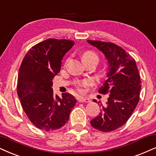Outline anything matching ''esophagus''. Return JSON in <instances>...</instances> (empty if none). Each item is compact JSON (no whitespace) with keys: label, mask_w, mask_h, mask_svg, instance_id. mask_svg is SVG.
<instances>
[{"label":"esophagus","mask_w":156,"mask_h":156,"mask_svg":"<svg viewBox=\"0 0 156 156\" xmlns=\"http://www.w3.org/2000/svg\"><path fill=\"white\" fill-rule=\"evenodd\" d=\"M78 101L79 102H86V103H88V102H90V99L88 98H85L80 96V97L78 98Z\"/></svg>","instance_id":"34e87169"}]
</instances>
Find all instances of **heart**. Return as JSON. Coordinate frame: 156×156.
Segmentation results:
<instances>
[{"instance_id":"1","label":"heart","mask_w":156,"mask_h":156,"mask_svg":"<svg viewBox=\"0 0 156 156\" xmlns=\"http://www.w3.org/2000/svg\"><path fill=\"white\" fill-rule=\"evenodd\" d=\"M82 58L83 60H88V59H91V58L98 59V57L97 55H96L94 52H92V51H86V52L83 54ZM90 84V81H88V80H85V81L82 82L81 83H80V86L86 87V86H89Z\"/></svg>"}]
</instances>
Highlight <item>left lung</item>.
Segmentation results:
<instances>
[{
	"label": "left lung",
	"instance_id": "obj_1",
	"mask_svg": "<svg viewBox=\"0 0 156 156\" xmlns=\"http://www.w3.org/2000/svg\"><path fill=\"white\" fill-rule=\"evenodd\" d=\"M88 42L103 52L107 60L108 78L98 92L109 94L106 105L101 104V112L90 121V125L101 132L114 131L125 125L137 105L140 77L135 60L121 47L101 41Z\"/></svg>",
	"mask_w": 156,
	"mask_h": 156
}]
</instances>
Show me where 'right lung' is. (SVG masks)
<instances>
[{"label":"right lung","instance_id":"right-lung-1","mask_svg":"<svg viewBox=\"0 0 156 156\" xmlns=\"http://www.w3.org/2000/svg\"><path fill=\"white\" fill-rule=\"evenodd\" d=\"M73 45V41L68 39H46L31 47L21 62L18 96L29 120L39 129L49 132L63 127L76 105L73 96L65 93L60 98L52 88L62 58Z\"/></svg>","mask_w":156,"mask_h":156}]
</instances>
